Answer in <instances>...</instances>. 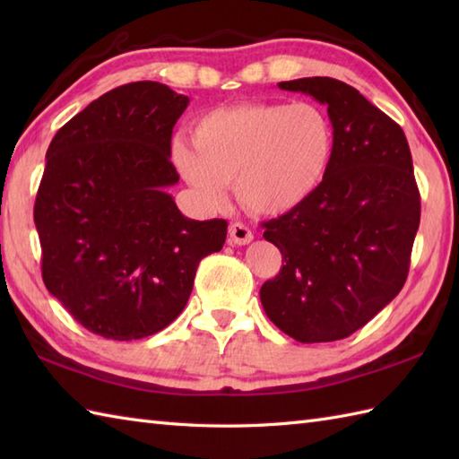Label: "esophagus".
<instances>
[{"label":"esophagus","mask_w":459,"mask_h":459,"mask_svg":"<svg viewBox=\"0 0 459 459\" xmlns=\"http://www.w3.org/2000/svg\"><path fill=\"white\" fill-rule=\"evenodd\" d=\"M229 238L232 245H248V242H252V238H255V235H252V230L247 227L245 222H232L229 227Z\"/></svg>","instance_id":"obj_1"}]
</instances>
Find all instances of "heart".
Segmentation results:
<instances>
[{"label":"heart","mask_w":459,"mask_h":459,"mask_svg":"<svg viewBox=\"0 0 459 459\" xmlns=\"http://www.w3.org/2000/svg\"><path fill=\"white\" fill-rule=\"evenodd\" d=\"M191 142L175 140L171 158L203 201L222 207L235 181L240 203L262 214L286 212L309 199L333 155L331 122L309 102L212 110L195 126Z\"/></svg>","instance_id":"b5f03b06"}]
</instances>
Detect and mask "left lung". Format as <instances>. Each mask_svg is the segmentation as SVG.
I'll use <instances>...</instances> for the list:
<instances>
[{
    "instance_id": "obj_1",
    "label": "left lung",
    "mask_w": 459,
    "mask_h": 459,
    "mask_svg": "<svg viewBox=\"0 0 459 459\" xmlns=\"http://www.w3.org/2000/svg\"><path fill=\"white\" fill-rule=\"evenodd\" d=\"M278 86L327 104L333 155L309 199L262 222L281 270L260 301L286 335L327 343L355 333L403 290L420 193L403 128L353 86L329 76Z\"/></svg>"
}]
</instances>
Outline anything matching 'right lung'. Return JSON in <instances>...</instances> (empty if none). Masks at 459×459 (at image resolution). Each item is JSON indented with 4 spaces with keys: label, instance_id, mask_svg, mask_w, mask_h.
I'll return each instance as SVG.
<instances>
[{
    "label": "right lung",
    "instance_id": "1",
    "mask_svg": "<svg viewBox=\"0 0 459 459\" xmlns=\"http://www.w3.org/2000/svg\"><path fill=\"white\" fill-rule=\"evenodd\" d=\"M189 99L140 81L68 120L47 150L33 219L47 290L92 333L132 341L178 317L199 262L227 221L183 217L165 191L179 181L173 126Z\"/></svg>",
    "mask_w": 459,
    "mask_h": 459
}]
</instances>
